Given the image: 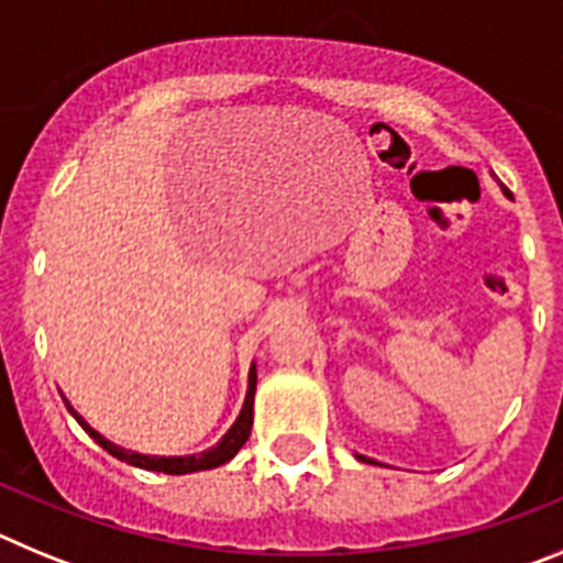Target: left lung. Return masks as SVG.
<instances>
[{"label":"left lung","mask_w":563,"mask_h":563,"mask_svg":"<svg viewBox=\"0 0 563 563\" xmlns=\"http://www.w3.org/2000/svg\"><path fill=\"white\" fill-rule=\"evenodd\" d=\"M361 460H363V456H361Z\"/></svg>","instance_id":"8db88e82"}]
</instances>
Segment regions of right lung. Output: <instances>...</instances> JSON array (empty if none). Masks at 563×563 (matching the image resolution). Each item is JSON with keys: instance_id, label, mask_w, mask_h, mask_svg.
Wrapping results in <instances>:
<instances>
[{"instance_id": "1", "label": "right lung", "mask_w": 563, "mask_h": 563, "mask_svg": "<svg viewBox=\"0 0 563 563\" xmlns=\"http://www.w3.org/2000/svg\"><path fill=\"white\" fill-rule=\"evenodd\" d=\"M253 395H256V363L251 366V372H247V395H245V402H242V411H239L236 422H233L231 429L225 431V437H222L213 449L202 451V454H191V456H152V454H137V451H129V449H121V445H114L112 440H107L103 434H98L92 426H89L87 420H84L81 415H78L73 406H69V400L64 397V402H67V411L78 420V426H81L84 431H87L92 440L101 445L103 451H109L112 456H118L121 462H129V465L134 467H143V471H157V474H172V476H180V474H194V471H211V467H220L225 465L228 460H233L236 456V451L242 449L247 442V437H251V426H253Z\"/></svg>"}]
</instances>
